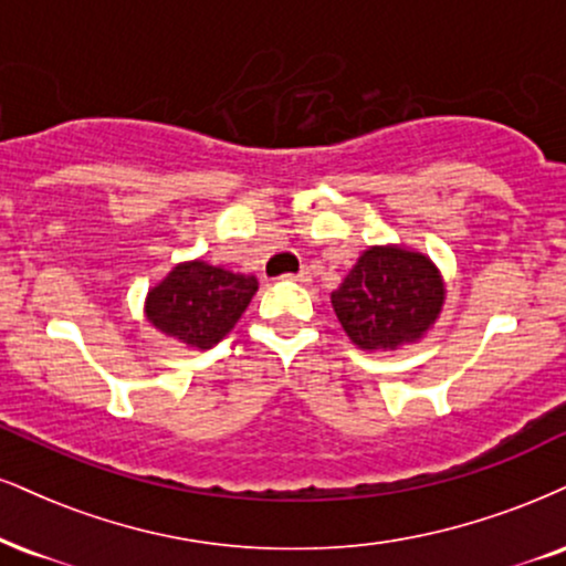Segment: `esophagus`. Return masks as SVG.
Instances as JSON below:
<instances>
[{
    "mask_svg": "<svg viewBox=\"0 0 566 566\" xmlns=\"http://www.w3.org/2000/svg\"><path fill=\"white\" fill-rule=\"evenodd\" d=\"M284 279H290V282H301V284H305V282H311V271H301V274H287Z\"/></svg>",
    "mask_w": 566,
    "mask_h": 566,
    "instance_id": "obj_1",
    "label": "esophagus"
}]
</instances>
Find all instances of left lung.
<instances>
[{"label": "left lung", "instance_id": "1", "mask_svg": "<svg viewBox=\"0 0 566 566\" xmlns=\"http://www.w3.org/2000/svg\"><path fill=\"white\" fill-rule=\"evenodd\" d=\"M446 303L440 269L403 244L364 250L343 284L332 292L345 335L360 350H398L419 343Z\"/></svg>", "mask_w": 566, "mask_h": 566}]
</instances>
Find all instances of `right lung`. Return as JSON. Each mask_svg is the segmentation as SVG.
Segmentation results:
<instances>
[{
    "mask_svg": "<svg viewBox=\"0 0 566 566\" xmlns=\"http://www.w3.org/2000/svg\"><path fill=\"white\" fill-rule=\"evenodd\" d=\"M255 292L253 274H234L206 261H184L149 287L145 316L176 343L210 350L234 329Z\"/></svg>",
    "mask_w": 566,
    "mask_h": 566,
    "instance_id": "obj_1",
    "label": "right lung"
}]
</instances>
